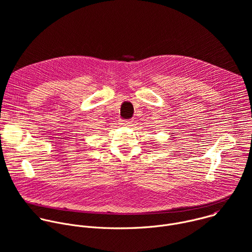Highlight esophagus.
I'll return each instance as SVG.
<instances>
[{
	"mask_svg": "<svg viewBox=\"0 0 252 252\" xmlns=\"http://www.w3.org/2000/svg\"><path fill=\"white\" fill-rule=\"evenodd\" d=\"M121 125H122V126H133V121H131V120L122 121Z\"/></svg>",
	"mask_w": 252,
	"mask_h": 252,
	"instance_id": "esophagus-1",
	"label": "esophagus"
}]
</instances>
